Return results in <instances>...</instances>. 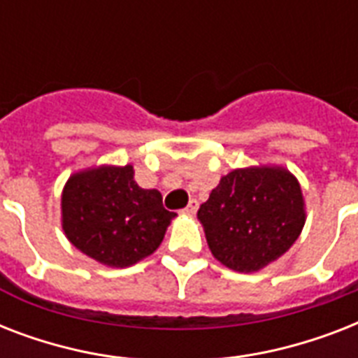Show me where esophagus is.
Listing matches in <instances>:
<instances>
[{"label": "esophagus", "mask_w": 358, "mask_h": 358, "mask_svg": "<svg viewBox=\"0 0 358 358\" xmlns=\"http://www.w3.org/2000/svg\"><path fill=\"white\" fill-rule=\"evenodd\" d=\"M196 210H199V202H196L195 199H191V201L187 202V206L184 208V213H187V215H193V213H196Z\"/></svg>", "instance_id": "esophagus-1"}]
</instances>
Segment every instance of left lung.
Here are the masks:
<instances>
[{
	"instance_id": "obj_1",
	"label": "left lung",
	"mask_w": 358,
	"mask_h": 358,
	"mask_svg": "<svg viewBox=\"0 0 358 358\" xmlns=\"http://www.w3.org/2000/svg\"><path fill=\"white\" fill-rule=\"evenodd\" d=\"M208 247L223 266L252 273L299 238L305 202L299 182L280 167L236 169L199 208Z\"/></svg>"
}]
</instances>
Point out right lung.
<instances>
[{
  "label": "right lung",
  "mask_w": 358,
  "mask_h": 358,
  "mask_svg": "<svg viewBox=\"0 0 358 358\" xmlns=\"http://www.w3.org/2000/svg\"><path fill=\"white\" fill-rule=\"evenodd\" d=\"M61 206L70 243L109 267L134 266L152 255L176 215L163 208L159 191L137 185L131 165L76 173Z\"/></svg>",
  "instance_id": "1"
}]
</instances>
